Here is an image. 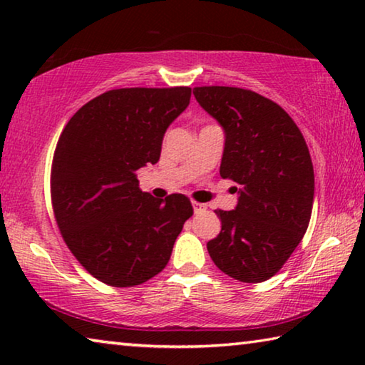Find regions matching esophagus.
<instances>
[{"label": "esophagus", "instance_id": "obj_1", "mask_svg": "<svg viewBox=\"0 0 365 365\" xmlns=\"http://www.w3.org/2000/svg\"><path fill=\"white\" fill-rule=\"evenodd\" d=\"M193 209H195V214L205 212L206 209H207V205H205V202H197V201H193Z\"/></svg>", "mask_w": 365, "mask_h": 365}]
</instances>
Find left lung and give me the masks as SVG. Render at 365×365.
<instances>
[{
    "label": "left lung",
    "mask_w": 365,
    "mask_h": 365,
    "mask_svg": "<svg viewBox=\"0 0 365 365\" xmlns=\"http://www.w3.org/2000/svg\"><path fill=\"white\" fill-rule=\"evenodd\" d=\"M193 95L225 130L220 177L238 185L235 211L215 209L222 230L209 256L232 279L269 280L304 237L314 202L306 140L288 113L238 86H196Z\"/></svg>",
    "instance_id": "left-lung-1"
}]
</instances>
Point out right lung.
Returning <instances> with one entry per match:
<instances>
[{
    "mask_svg": "<svg viewBox=\"0 0 365 365\" xmlns=\"http://www.w3.org/2000/svg\"><path fill=\"white\" fill-rule=\"evenodd\" d=\"M190 96V86L109 90L83 104L58 140L54 219L77 261L106 285L135 287L158 275L193 215L187 196L158 200L138 188L135 174L158 163L164 133Z\"/></svg>",
    "mask_w": 365,
    "mask_h": 365,
    "instance_id": "right-lung-1",
    "label": "right lung"
}]
</instances>
